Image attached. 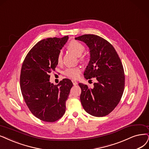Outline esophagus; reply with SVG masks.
Returning <instances> with one entry per match:
<instances>
[{"instance_id": "34e87169", "label": "esophagus", "mask_w": 149, "mask_h": 149, "mask_svg": "<svg viewBox=\"0 0 149 149\" xmlns=\"http://www.w3.org/2000/svg\"><path fill=\"white\" fill-rule=\"evenodd\" d=\"M72 83H73V85H74V86H75V85H77L78 84V83L75 80H72Z\"/></svg>"}]
</instances>
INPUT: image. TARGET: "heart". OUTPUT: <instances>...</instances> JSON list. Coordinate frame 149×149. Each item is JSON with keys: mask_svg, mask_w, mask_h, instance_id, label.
I'll return each instance as SVG.
<instances>
[{"mask_svg": "<svg viewBox=\"0 0 149 149\" xmlns=\"http://www.w3.org/2000/svg\"><path fill=\"white\" fill-rule=\"evenodd\" d=\"M68 48L70 52L74 53L77 56H80L85 50V47L81 43L76 40H72L69 43ZM81 59L83 58H81ZM58 63H60L62 61V52H59L57 58ZM81 69L79 68H70L65 69L64 74L66 76L71 79H77L80 74Z\"/></svg>", "mask_w": 149, "mask_h": 149, "instance_id": "obj_1", "label": "heart"}]
</instances>
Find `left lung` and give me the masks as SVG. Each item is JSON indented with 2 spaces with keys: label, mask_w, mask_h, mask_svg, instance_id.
Listing matches in <instances>:
<instances>
[{
  "label": "left lung",
  "mask_w": 149,
  "mask_h": 149,
  "mask_svg": "<svg viewBox=\"0 0 149 149\" xmlns=\"http://www.w3.org/2000/svg\"><path fill=\"white\" fill-rule=\"evenodd\" d=\"M75 39L84 42L90 49V58L84 72L85 78L96 79L93 88L79 84L81 90V105L93 116H106L118 105L123 93L125 74L122 63L113 47L103 38L85 34Z\"/></svg>",
  "instance_id": "left-lung-1"
}]
</instances>
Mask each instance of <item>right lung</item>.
Instances as JSON below:
<instances>
[{"instance_id":"add662e5","label":"right lung","mask_w":149,"mask_h":149,"mask_svg":"<svg viewBox=\"0 0 149 149\" xmlns=\"http://www.w3.org/2000/svg\"><path fill=\"white\" fill-rule=\"evenodd\" d=\"M68 38V36L48 38L37 42L22 65V95L32 113L43 122H54L65 112V102L72 82L64 79L54 85L49 81V74L55 70L58 55Z\"/></svg>"}]
</instances>
